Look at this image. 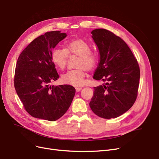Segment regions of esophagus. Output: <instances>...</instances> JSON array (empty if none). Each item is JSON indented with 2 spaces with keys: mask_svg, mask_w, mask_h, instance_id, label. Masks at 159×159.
Returning <instances> with one entry per match:
<instances>
[{
  "mask_svg": "<svg viewBox=\"0 0 159 159\" xmlns=\"http://www.w3.org/2000/svg\"><path fill=\"white\" fill-rule=\"evenodd\" d=\"M81 89H82V88H81V87H77V88H75L76 92H79V91H80Z\"/></svg>",
  "mask_w": 159,
  "mask_h": 159,
  "instance_id": "obj_1",
  "label": "esophagus"
}]
</instances>
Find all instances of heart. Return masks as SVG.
Masks as SVG:
<instances>
[{
	"label": "heart",
	"mask_w": 159,
	"mask_h": 159,
	"mask_svg": "<svg viewBox=\"0 0 159 159\" xmlns=\"http://www.w3.org/2000/svg\"><path fill=\"white\" fill-rule=\"evenodd\" d=\"M88 43L83 39H74L66 44L65 50L54 48L51 54V59L54 64L59 69L66 68L68 55L79 56L76 70H71L61 76L62 82L74 87H80L85 84V69L90 70L95 66V56L90 52Z\"/></svg>",
	"instance_id": "1"
}]
</instances>
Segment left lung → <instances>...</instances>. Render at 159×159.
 Returning <instances> with one entry per match:
<instances>
[{
    "label": "left lung",
    "mask_w": 159,
    "mask_h": 159,
    "mask_svg": "<svg viewBox=\"0 0 159 159\" xmlns=\"http://www.w3.org/2000/svg\"><path fill=\"white\" fill-rule=\"evenodd\" d=\"M91 33L99 54L93 79L106 83L94 88L89 106L100 117L116 118L135 102L140 69L131 50L121 38L103 28Z\"/></svg>",
    "instance_id": "1"
}]
</instances>
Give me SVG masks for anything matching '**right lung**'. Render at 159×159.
Segmentation results:
<instances>
[{
    "label": "right lung",
    "mask_w": 159,
    "mask_h": 159,
    "mask_svg": "<svg viewBox=\"0 0 159 159\" xmlns=\"http://www.w3.org/2000/svg\"><path fill=\"white\" fill-rule=\"evenodd\" d=\"M66 36L60 31L46 32L28 44L18 58L14 88L26 111L35 118L56 121L74 99V87L50 85L59 78L51 59L52 49Z\"/></svg>",
    "instance_id": "right-lung-1"
}]
</instances>
